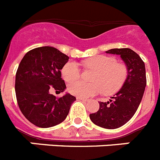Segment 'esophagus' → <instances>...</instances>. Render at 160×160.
<instances>
[{"label": "esophagus", "mask_w": 160, "mask_h": 160, "mask_svg": "<svg viewBox=\"0 0 160 160\" xmlns=\"http://www.w3.org/2000/svg\"><path fill=\"white\" fill-rule=\"evenodd\" d=\"M77 99L82 100V101H87V98H82V97H78V96L77 97Z\"/></svg>", "instance_id": "esophagus-1"}]
</instances>
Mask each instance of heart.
I'll return each instance as SVG.
<instances>
[{
  "label": "heart",
  "mask_w": 160,
  "mask_h": 160,
  "mask_svg": "<svg viewBox=\"0 0 160 160\" xmlns=\"http://www.w3.org/2000/svg\"><path fill=\"white\" fill-rule=\"evenodd\" d=\"M83 65L85 67L95 70L91 84L74 82L80 78V70L74 62H69L62 69L65 81L74 82L69 85V92L78 97H91L102 91L108 95L113 94L121 89L128 78V66L117 62L114 57L98 55L85 61Z\"/></svg>",
  "instance_id": "heart-1"
}]
</instances>
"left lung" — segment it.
<instances>
[{"label":"left lung","instance_id":"obj_1","mask_svg":"<svg viewBox=\"0 0 160 160\" xmlns=\"http://www.w3.org/2000/svg\"><path fill=\"white\" fill-rule=\"evenodd\" d=\"M106 53L120 55L128 66V78L112 99L100 102L98 111L90 114V118L98 127L116 129L127 123L136 112L147 85L146 70L143 61L132 49H111Z\"/></svg>","mask_w":160,"mask_h":160}]
</instances>
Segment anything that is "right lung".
Instances as JSON below:
<instances>
[{
	"label": "right lung",
	"instance_id": "add662e5",
	"mask_svg": "<svg viewBox=\"0 0 160 160\" xmlns=\"http://www.w3.org/2000/svg\"><path fill=\"white\" fill-rule=\"evenodd\" d=\"M69 60L56 48L42 46L25 53L16 73L18 107L29 122L42 128L63 122L76 98L66 93L57 98L49 91L63 92L66 87L61 70Z\"/></svg>",
	"mask_w": 160,
	"mask_h": 160
}]
</instances>
